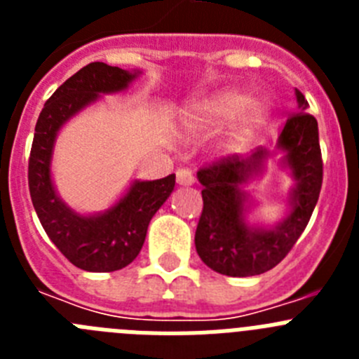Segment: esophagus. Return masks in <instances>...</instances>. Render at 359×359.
I'll list each match as a JSON object with an SVG mask.
<instances>
[{"label": "esophagus", "instance_id": "obj_1", "mask_svg": "<svg viewBox=\"0 0 359 359\" xmlns=\"http://www.w3.org/2000/svg\"><path fill=\"white\" fill-rule=\"evenodd\" d=\"M176 182L177 185H182V187L194 185V174H192V170L189 169H177Z\"/></svg>", "mask_w": 359, "mask_h": 359}]
</instances>
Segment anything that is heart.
Returning a JSON list of instances; mask_svg holds the SVG:
<instances>
[{
	"mask_svg": "<svg viewBox=\"0 0 359 359\" xmlns=\"http://www.w3.org/2000/svg\"><path fill=\"white\" fill-rule=\"evenodd\" d=\"M268 118L261 100H250L239 90H221L187 107L183 120L190 133L207 135L230 120L223 136V147L237 151L252 142Z\"/></svg>",
	"mask_w": 359,
	"mask_h": 359,
	"instance_id": "1",
	"label": "heart"
}]
</instances>
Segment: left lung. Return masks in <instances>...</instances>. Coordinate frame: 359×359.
Instances as JSON below:
<instances>
[{
	"label": "left lung",
	"instance_id": "8db88e82",
	"mask_svg": "<svg viewBox=\"0 0 359 359\" xmlns=\"http://www.w3.org/2000/svg\"><path fill=\"white\" fill-rule=\"evenodd\" d=\"M298 113L278 136L275 151L259 147L252 156L221 158L198 170L203 185V212L196 228V250L210 269L228 277H253L275 268L287 255L309 223L322 189V152L318 123L306 113L309 104L294 90ZM280 154L279 166L294 180L287 212L275 225L248 219L251 198L245 187Z\"/></svg>",
	"mask_w": 359,
	"mask_h": 359
}]
</instances>
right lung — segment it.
Returning a JSON list of instances; mask_svg holds the SVG:
<instances>
[{
    "mask_svg": "<svg viewBox=\"0 0 359 359\" xmlns=\"http://www.w3.org/2000/svg\"><path fill=\"white\" fill-rule=\"evenodd\" d=\"M140 75V69L91 62L57 88L37 118L28 160L32 203L50 241L84 271H116L131 264L144 246L152 215L176 183L174 174L152 182L133 180L109 208L95 214L68 207L53 183V149L61 129L102 95L122 93Z\"/></svg>",
    "mask_w": 359,
    "mask_h": 359,
    "instance_id": "add662e5",
    "label": "right lung"
}]
</instances>
